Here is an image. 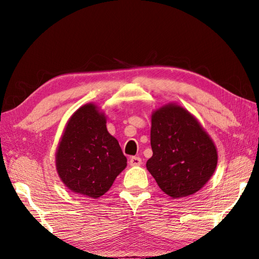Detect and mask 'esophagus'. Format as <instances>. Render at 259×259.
Segmentation results:
<instances>
[{
  "label": "esophagus",
  "mask_w": 259,
  "mask_h": 259,
  "mask_svg": "<svg viewBox=\"0 0 259 259\" xmlns=\"http://www.w3.org/2000/svg\"><path fill=\"white\" fill-rule=\"evenodd\" d=\"M141 163H142V161L139 157H131L129 159V164L131 167H138Z\"/></svg>",
  "instance_id": "obj_1"
}]
</instances>
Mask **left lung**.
Returning <instances> with one entry per match:
<instances>
[{
    "mask_svg": "<svg viewBox=\"0 0 259 259\" xmlns=\"http://www.w3.org/2000/svg\"><path fill=\"white\" fill-rule=\"evenodd\" d=\"M150 144L152 157L147 169L172 199L196 194L216 170L218 153L210 136L195 115L177 103L152 112Z\"/></svg>",
    "mask_w": 259,
    "mask_h": 259,
    "instance_id": "left-lung-1",
    "label": "left lung"
}]
</instances>
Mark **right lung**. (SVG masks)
Masks as SVG:
<instances>
[{
	"instance_id": "1",
	"label": "right lung",
	"mask_w": 259,
	"mask_h": 259,
	"mask_svg": "<svg viewBox=\"0 0 259 259\" xmlns=\"http://www.w3.org/2000/svg\"><path fill=\"white\" fill-rule=\"evenodd\" d=\"M107 117L95 103L80 107L69 118L56 152V167L74 194L101 197L126 167L118 140L108 133Z\"/></svg>"
}]
</instances>
